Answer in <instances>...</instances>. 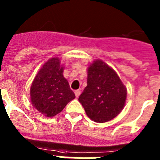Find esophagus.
I'll use <instances>...</instances> for the list:
<instances>
[{
	"mask_svg": "<svg viewBox=\"0 0 160 160\" xmlns=\"http://www.w3.org/2000/svg\"><path fill=\"white\" fill-rule=\"evenodd\" d=\"M74 93H75L76 98H78V97L80 96V94H81V90H75V92H74Z\"/></svg>",
	"mask_w": 160,
	"mask_h": 160,
	"instance_id": "1",
	"label": "esophagus"
}]
</instances>
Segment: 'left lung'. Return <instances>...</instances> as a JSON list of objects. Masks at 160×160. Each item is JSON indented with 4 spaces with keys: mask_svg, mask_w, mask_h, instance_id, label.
Here are the masks:
<instances>
[{
    "mask_svg": "<svg viewBox=\"0 0 160 160\" xmlns=\"http://www.w3.org/2000/svg\"><path fill=\"white\" fill-rule=\"evenodd\" d=\"M127 89L115 70L101 59L87 69V86L79 96L86 115L92 121L104 123L113 119L124 107Z\"/></svg>",
    "mask_w": 160,
    "mask_h": 160,
    "instance_id": "left-lung-1",
    "label": "left lung"
}]
</instances>
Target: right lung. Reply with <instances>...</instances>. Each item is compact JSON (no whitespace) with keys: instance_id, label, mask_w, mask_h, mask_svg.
<instances>
[{"instance_id":"right-lung-1","label":"right lung","mask_w":160,"mask_h":160,"mask_svg":"<svg viewBox=\"0 0 160 160\" xmlns=\"http://www.w3.org/2000/svg\"><path fill=\"white\" fill-rule=\"evenodd\" d=\"M60 62L57 57L50 58L38 71L30 88L32 105L47 117L62 112L67 103L75 98L64 78V67Z\"/></svg>"}]
</instances>
